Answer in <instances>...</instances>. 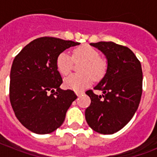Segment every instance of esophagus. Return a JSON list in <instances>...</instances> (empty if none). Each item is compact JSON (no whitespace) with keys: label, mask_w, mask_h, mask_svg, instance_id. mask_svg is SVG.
I'll list each match as a JSON object with an SVG mask.
<instances>
[{"label":"esophagus","mask_w":157,"mask_h":157,"mask_svg":"<svg viewBox=\"0 0 157 157\" xmlns=\"http://www.w3.org/2000/svg\"><path fill=\"white\" fill-rule=\"evenodd\" d=\"M75 94H76V95L78 96V97H79V96L81 95V94H82V92H76Z\"/></svg>","instance_id":"esophagus-1"}]
</instances>
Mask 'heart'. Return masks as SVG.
<instances>
[{
  "mask_svg": "<svg viewBox=\"0 0 157 157\" xmlns=\"http://www.w3.org/2000/svg\"><path fill=\"white\" fill-rule=\"evenodd\" d=\"M75 61H84L81 65V74H71L64 78L67 88L75 91H81L88 87L92 82V77L98 80L105 75L108 69L106 59L101 57L100 52L94 47L84 45L75 48L72 52V57L67 52H62L56 58V68L60 74H68Z\"/></svg>",
  "mask_w": 157,
  "mask_h": 157,
  "instance_id": "1",
  "label": "heart"
}]
</instances>
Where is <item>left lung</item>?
<instances>
[{"mask_svg": "<svg viewBox=\"0 0 157 157\" xmlns=\"http://www.w3.org/2000/svg\"><path fill=\"white\" fill-rule=\"evenodd\" d=\"M108 59L104 78L94 87L103 91L98 96L92 90L86 94L90 105L86 109L88 125L96 132L112 134L125 127L139 105L142 94V69L138 59L130 48L112 41L90 43Z\"/></svg>", "mask_w": 157, "mask_h": 157, "instance_id": "obj_1", "label": "left lung"}]
</instances>
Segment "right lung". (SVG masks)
<instances>
[{"instance_id":"right-lung-1","label":"right lung","mask_w":157,"mask_h":157,"mask_svg":"<svg viewBox=\"0 0 157 157\" xmlns=\"http://www.w3.org/2000/svg\"><path fill=\"white\" fill-rule=\"evenodd\" d=\"M79 44L56 37H39L14 59L10 102L18 120L32 132L46 134L59 128L77 98L71 90L59 88L63 80L56 68V58L65 49Z\"/></svg>"}]
</instances>
